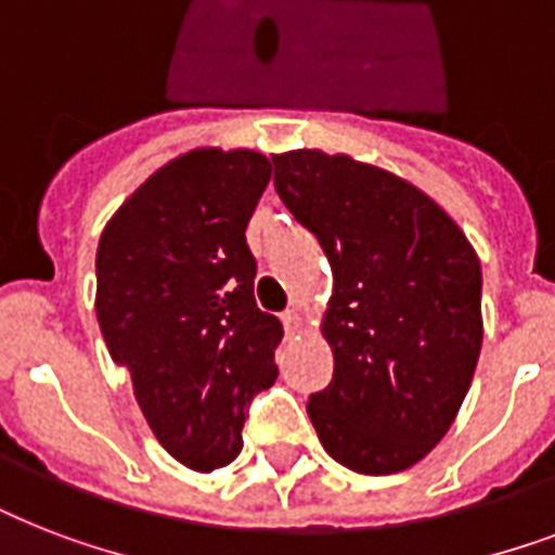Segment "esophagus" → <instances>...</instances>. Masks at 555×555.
<instances>
[{"mask_svg":"<svg viewBox=\"0 0 555 555\" xmlns=\"http://www.w3.org/2000/svg\"><path fill=\"white\" fill-rule=\"evenodd\" d=\"M282 325H285L287 334H296V331L302 328V313L296 311V308H287V311L282 313Z\"/></svg>","mask_w":555,"mask_h":555,"instance_id":"1","label":"esophagus"}]
</instances>
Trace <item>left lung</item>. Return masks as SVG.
<instances>
[{
	"instance_id": "left-lung-1",
	"label": "left lung",
	"mask_w": 555,
	"mask_h": 555,
	"mask_svg": "<svg viewBox=\"0 0 555 555\" xmlns=\"http://www.w3.org/2000/svg\"><path fill=\"white\" fill-rule=\"evenodd\" d=\"M279 198L331 261L334 377L308 414L334 461L409 469L447 435L481 354V261L435 201L348 155H273Z\"/></svg>"
}]
</instances>
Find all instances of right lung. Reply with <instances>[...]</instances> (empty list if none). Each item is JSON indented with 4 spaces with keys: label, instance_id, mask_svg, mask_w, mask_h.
<instances>
[{
    "label": "right lung",
    "instance_id": "obj_1",
    "mask_svg": "<svg viewBox=\"0 0 555 555\" xmlns=\"http://www.w3.org/2000/svg\"><path fill=\"white\" fill-rule=\"evenodd\" d=\"M250 150H192L117 209L98 244V322L169 455L212 473L242 452L247 405L276 383L282 322L253 296L244 230L270 181Z\"/></svg>",
    "mask_w": 555,
    "mask_h": 555
}]
</instances>
